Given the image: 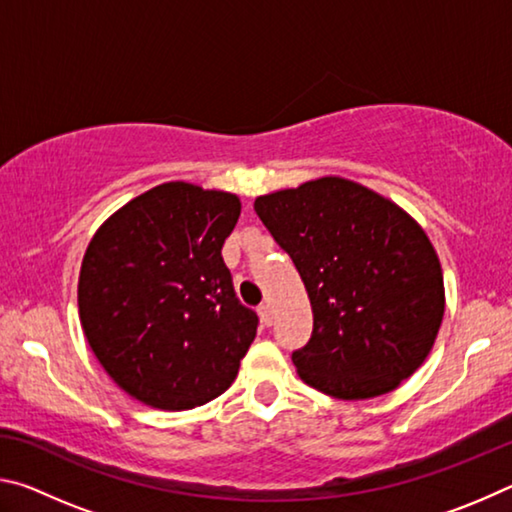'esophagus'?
<instances>
[{
    "mask_svg": "<svg viewBox=\"0 0 512 512\" xmlns=\"http://www.w3.org/2000/svg\"><path fill=\"white\" fill-rule=\"evenodd\" d=\"M259 318H262V323L266 327L273 325V309H271V305H259Z\"/></svg>",
    "mask_w": 512,
    "mask_h": 512,
    "instance_id": "1",
    "label": "esophagus"
}]
</instances>
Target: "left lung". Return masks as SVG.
<instances>
[{"instance_id": "left-lung-1", "label": "left lung", "mask_w": 512, "mask_h": 512, "mask_svg": "<svg viewBox=\"0 0 512 512\" xmlns=\"http://www.w3.org/2000/svg\"><path fill=\"white\" fill-rule=\"evenodd\" d=\"M296 264L314 332L291 354L300 379L339 400L395 391L427 359L445 314L443 268L400 205L327 176L255 201Z\"/></svg>"}]
</instances>
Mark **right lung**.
I'll use <instances>...</instances> for the list:
<instances>
[{
    "label": "right lung",
    "mask_w": 512,
    "mask_h": 512,
    "mask_svg": "<svg viewBox=\"0 0 512 512\" xmlns=\"http://www.w3.org/2000/svg\"><path fill=\"white\" fill-rule=\"evenodd\" d=\"M235 194L164 183L101 225L85 250L79 316L94 357L153 409L185 411L228 391L257 334L221 257Z\"/></svg>",
    "instance_id": "1"
}]
</instances>
